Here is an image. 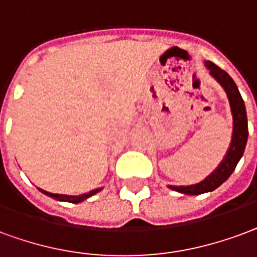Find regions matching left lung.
I'll list each match as a JSON object with an SVG mask.
<instances>
[{
  "instance_id": "8db88e82",
  "label": "left lung",
  "mask_w": 257,
  "mask_h": 257,
  "mask_svg": "<svg viewBox=\"0 0 257 257\" xmlns=\"http://www.w3.org/2000/svg\"><path fill=\"white\" fill-rule=\"evenodd\" d=\"M204 65L210 72V75L215 79L222 88L225 90L227 99L230 103V110L233 115V136L230 142V147L226 153L225 158L222 159V162L218 165L214 172L210 176L206 177L203 181L195 185H188V187H174L169 185L173 191L180 192L184 195H201L206 192H211L222 185L223 182L231 176V173L234 172L237 163L244 154L246 140H248V118H246V110H245V103L234 80L229 76L227 72L220 69L219 66L212 64L211 61H206Z\"/></svg>"
}]
</instances>
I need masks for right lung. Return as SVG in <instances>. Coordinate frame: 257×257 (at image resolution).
Instances as JSON below:
<instances>
[{"mask_svg":"<svg viewBox=\"0 0 257 257\" xmlns=\"http://www.w3.org/2000/svg\"><path fill=\"white\" fill-rule=\"evenodd\" d=\"M38 189H39L42 193H45V195L53 197V199H56V200L68 201V203H75V204H76V203H81V201H84L85 199H88V197H91L92 195H95V193H98V192H99L102 188H99V189H94V191H90L88 193H83V195H79V196H69V195H58V193H50V192L43 191V189H41V188H38Z\"/></svg>","mask_w":257,"mask_h":257,"instance_id":"obj_1","label":"right lung"}]
</instances>
